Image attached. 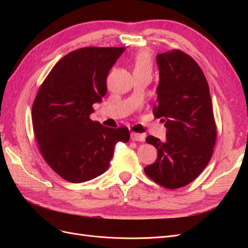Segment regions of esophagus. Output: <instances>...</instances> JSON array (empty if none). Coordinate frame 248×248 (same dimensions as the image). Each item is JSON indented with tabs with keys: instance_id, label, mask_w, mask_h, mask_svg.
I'll use <instances>...</instances> for the list:
<instances>
[{
	"instance_id": "obj_1",
	"label": "esophagus",
	"mask_w": 248,
	"mask_h": 248,
	"mask_svg": "<svg viewBox=\"0 0 248 248\" xmlns=\"http://www.w3.org/2000/svg\"><path fill=\"white\" fill-rule=\"evenodd\" d=\"M130 138H131L132 140H136V141H144V140H145V134L137 133V132H131Z\"/></svg>"
}]
</instances>
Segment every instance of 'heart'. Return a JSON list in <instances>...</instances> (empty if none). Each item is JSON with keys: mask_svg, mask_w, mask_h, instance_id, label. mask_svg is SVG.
Segmentation results:
<instances>
[{"mask_svg": "<svg viewBox=\"0 0 248 248\" xmlns=\"http://www.w3.org/2000/svg\"><path fill=\"white\" fill-rule=\"evenodd\" d=\"M153 61L151 54L148 50H140L133 59V73L149 72L152 73Z\"/></svg>", "mask_w": 248, "mask_h": 248, "instance_id": "b5f03b06", "label": "heart"}]
</instances>
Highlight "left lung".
<instances>
[{"label":"left lung","mask_w":248,"mask_h":248,"mask_svg":"<svg viewBox=\"0 0 248 248\" xmlns=\"http://www.w3.org/2000/svg\"><path fill=\"white\" fill-rule=\"evenodd\" d=\"M159 85L156 118L167 127V140L149 136L157 159L145 168L157 184L176 189L192 182L211 159L217 131L209 86L199 64L180 49L157 56Z\"/></svg>","instance_id":"obj_1"}]
</instances>
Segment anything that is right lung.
<instances>
[{
  "label": "right lung",
  "instance_id": "obj_1",
  "mask_svg": "<svg viewBox=\"0 0 248 248\" xmlns=\"http://www.w3.org/2000/svg\"><path fill=\"white\" fill-rule=\"evenodd\" d=\"M125 47L89 46L73 50L52 67L32 107L33 129L44 160L64 180L80 183L109 167L126 126L108 128L92 121L93 104L107 94V78Z\"/></svg>",
  "mask_w": 248,
  "mask_h": 248
}]
</instances>
